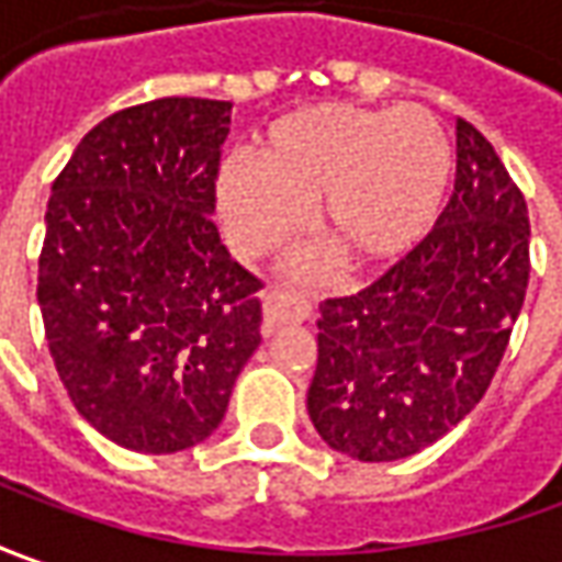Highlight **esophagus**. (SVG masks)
Returning a JSON list of instances; mask_svg holds the SVG:
<instances>
[{
    "mask_svg": "<svg viewBox=\"0 0 562 562\" xmlns=\"http://www.w3.org/2000/svg\"><path fill=\"white\" fill-rule=\"evenodd\" d=\"M307 317H311V304L301 299V295H292V292H270V295L263 299L261 333L263 336H273L282 326H289V323H304Z\"/></svg>",
    "mask_w": 562,
    "mask_h": 562,
    "instance_id": "obj_1",
    "label": "esophagus"
}]
</instances>
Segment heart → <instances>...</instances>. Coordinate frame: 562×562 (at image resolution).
Segmentation results:
<instances>
[{
    "instance_id": "heart-1",
    "label": "heart",
    "mask_w": 562,
    "mask_h": 562,
    "mask_svg": "<svg viewBox=\"0 0 562 562\" xmlns=\"http://www.w3.org/2000/svg\"><path fill=\"white\" fill-rule=\"evenodd\" d=\"M451 180V148L419 108L311 105L255 143V165L217 177L226 239L243 255L280 248L317 199V229L355 267L404 258L432 229Z\"/></svg>"
}]
</instances>
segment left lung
Listing matches in <instances>:
<instances>
[{"label":"left lung","instance_id":"8db88e82","mask_svg":"<svg viewBox=\"0 0 562 562\" xmlns=\"http://www.w3.org/2000/svg\"><path fill=\"white\" fill-rule=\"evenodd\" d=\"M529 285V211L492 143L457 117L454 195L385 277L319 304L307 414L363 463L411 457L482 401Z\"/></svg>","mask_w":562,"mask_h":562}]
</instances>
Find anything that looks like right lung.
I'll return each instance as SVG.
<instances>
[{
  "mask_svg": "<svg viewBox=\"0 0 562 562\" xmlns=\"http://www.w3.org/2000/svg\"><path fill=\"white\" fill-rule=\"evenodd\" d=\"M229 111L177 95L124 108L52 183L46 341L77 414L126 451L204 441L261 345V282L211 221Z\"/></svg>",
  "mask_w": 562,
  "mask_h": 562,
  "instance_id": "1",
  "label": "right lung"
}]
</instances>
